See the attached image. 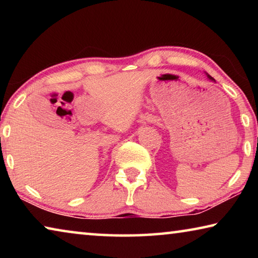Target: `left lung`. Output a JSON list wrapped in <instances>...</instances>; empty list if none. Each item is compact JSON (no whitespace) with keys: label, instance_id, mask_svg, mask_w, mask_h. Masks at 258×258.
Returning a JSON list of instances; mask_svg holds the SVG:
<instances>
[{"label":"left lung","instance_id":"1","mask_svg":"<svg viewBox=\"0 0 258 258\" xmlns=\"http://www.w3.org/2000/svg\"><path fill=\"white\" fill-rule=\"evenodd\" d=\"M208 77H209V78H211V80H213V81H214V78H213V77H211V76H209V75H208Z\"/></svg>","mask_w":258,"mask_h":258}]
</instances>
